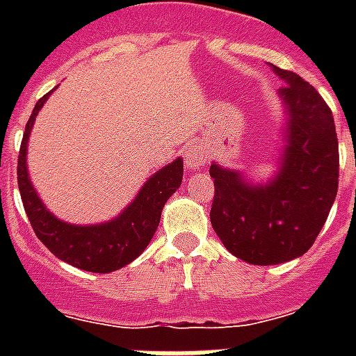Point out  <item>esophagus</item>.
I'll return each instance as SVG.
<instances>
[{
  "instance_id": "esophagus-1",
  "label": "esophagus",
  "mask_w": 356,
  "mask_h": 356,
  "mask_svg": "<svg viewBox=\"0 0 356 356\" xmlns=\"http://www.w3.org/2000/svg\"><path fill=\"white\" fill-rule=\"evenodd\" d=\"M184 162L190 170H200L207 162V153L201 145H188L184 151Z\"/></svg>"
}]
</instances>
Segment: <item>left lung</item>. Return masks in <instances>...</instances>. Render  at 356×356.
I'll list each match as a JSON object with an SVG mask.
<instances>
[{"instance_id": "8db88e82", "label": "left lung", "mask_w": 356, "mask_h": 356, "mask_svg": "<svg viewBox=\"0 0 356 356\" xmlns=\"http://www.w3.org/2000/svg\"><path fill=\"white\" fill-rule=\"evenodd\" d=\"M273 70L286 81L279 96L288 113V144L277 177L253 186L238 172L211 166L212 229L234 257L257 266L288 262L312 248L340 173L337 127L325 99L298 74Z\"/></svg>"}]
</instances>
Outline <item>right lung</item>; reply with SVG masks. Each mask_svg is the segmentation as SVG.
Returning <instances> with one entry per match:
<instances>
[{"instance_id": "right-lung-1", "label": "right lung", "mask_w": 356, "mask_h": 356, "mask_svg": "<svg viewBox=\"0 0 356 356\" xmlns=\"http://www.w3.org/2000/svg\"><path fill=\"white\" fill-rule=\"evenodd\" d=\"M51 92H47L46 96L36 102L19 145L18 188L24 201L25 214L29 218L31 227L38 240L55 257L79 270L92 271V273H111L133 262L147 248L161 222L162 207L181 186L183 161L175 159L172 164L151 175L138 192L136 200L113 222L102 225H85V227L60 222L42 205L31 184L25 166V151H27L31 127Z\"/></svg>"}]
</instances>
